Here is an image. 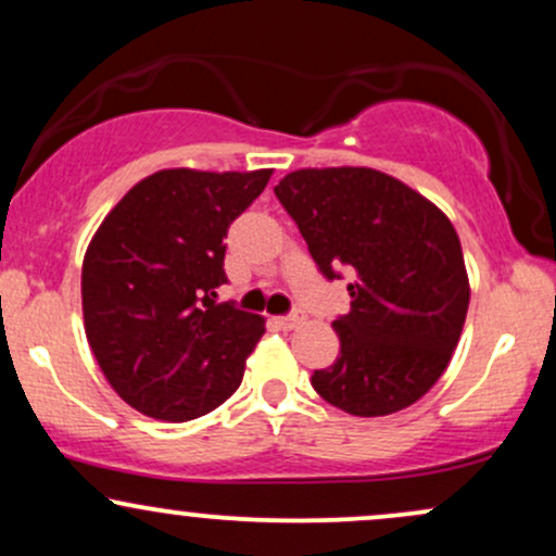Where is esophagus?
I'll return each instance as SVG.
<instances>
[{
    "instance_id": "1",
    "label": "esophagus",
    "mask_w": 556,
    "mask_h": 556,
    "mask_svg": "<svg viewBox=\"0 0 556 556\" xmlns=\"http://www.w3.org/2000/svg\"><path fill=\"white\" fill-rule=\"evenodd\" d=\"M300 321H303V318H300L298 314H292V316H279V318H277L279 329H295Z\"/></svg>"
}]
</instances>
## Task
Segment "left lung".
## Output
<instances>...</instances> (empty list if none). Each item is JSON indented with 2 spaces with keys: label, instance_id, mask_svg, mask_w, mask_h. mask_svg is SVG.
I'll use <instances>...</instances> for the list:
<instances>
[{
  "label": "left lung",
  "instance_id": "1",
  "mask_svg": "<svg viewBox=\"0 0 556 556\" xmlns=\"http://www.w3.org/2000/svg\"><path fill=\"white\" fill-rule=\"evenodd\" d=\"M274 193L324 277L353 271L350 314L331 321L340 355L311 384L350 416L410 407L450 366L468 314L452 222L397 177L368 167L298 169Z\"/></svg>",
  "mask_w": 556,
  "mask_h": 556
}]
</instances>
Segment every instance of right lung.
Here are the masks:
<instances>
[{"mask_svg":"<svg viewBox=\"0 0 556 556\" xmlns=\"http://www.w3.org/2000/svg\"><path fill=\"white\" fill-rule=\"evenodd\" d=\"M271 169H162L132 185L83 258V321L114 392L182 424L232 397L264 318L216 303L225 238Z\"/></svg>","mask_w":556,"mask_h":556,"instance_id":"obj_1","label":"right lung"}]
</instances>
